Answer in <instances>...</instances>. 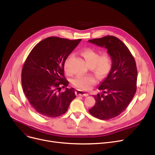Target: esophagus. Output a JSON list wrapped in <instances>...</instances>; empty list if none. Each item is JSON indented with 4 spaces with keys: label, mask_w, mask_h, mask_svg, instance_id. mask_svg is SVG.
Segmentation results:
<instances>
[{
    "label": "esophagus",
    "mask_w": 155,
    "mask_h": 155,
    "mask_svg": "<svg viewBox=\"0 0 155 155\" xmlns=\"http://www.w3.org/2000/svg\"><path fill=\"white\" fill-rule=\"evenodd\" d=\"M76 95L77 96H84V97H87L88 95V93H86L84 91H80V90H77L76 91Z\"/></svg>",
    "instance_id": "esophagus-1"
}]
</instances>
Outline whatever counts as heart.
<instances>
[{
  "instance_id": "obj_1",
  "label": "heart",
  "mask_w": 155,
  "mask_h": 155,
  "mask_svg": "<svg viewBox=\"0 0 155 155\" xmlns=\"http://www.w3.org/2000/svg\"><path fill=\"white\" fill-rule=\"evenodd\" d=\"M82 54L87 63L91 67H94V70L97 75L101 77H106L111 71L112 62L110 56L100 54L92 48H85L82 51ZM73 54H70L63 63V68L65 72L70 73V62ZM73 84L81 90L87 91L92 88L96 83V79L92 75H78L73 80Z\"/></svg>"
}]
</instances>
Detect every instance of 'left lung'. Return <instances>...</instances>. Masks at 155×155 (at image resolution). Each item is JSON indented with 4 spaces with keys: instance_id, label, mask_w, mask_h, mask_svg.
<instances>
[{
    "instance_id": "8db88e82",
    "label": "left lung",
    "mask_w": 155,
    "mask_h": 155,
    "mask_svg": "<svg viewBox=\"0 0 155 155\" xmlns=\"http://www.w3.org/2000/svg\"><path fill=\"white\" fill-rule=\"evenodd\" d=\"M88 42L106 48L112 59L111 71L99 87L102 93L94 95L95 104L88 110L97 118L109 120L126 109L136 92V61L128 48L115 36H106Z\"/></svg>"
}]
</instances>
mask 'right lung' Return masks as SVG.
Listing matches in <instances>:
<instances>
[{"label": "right lung", "instance_id": "1", "mask_svg": "<svg viewBox=\"0 0 155 155\" xmlns=\"http://www.w3.org/2000/svg\"><path fill=\"white\" fill-rule=\"evenodd\" d=\"M82 39L49 37L38 43L24 62L21 73L23 91L31 106L40 115L58 117L66 112L74 99L73 88L67 87L63 63Z\"/></svg>", "mask_w": 155, "mask_h": 155}]
</instances>
